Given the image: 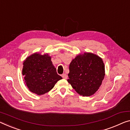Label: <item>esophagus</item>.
<instances>
[{"mask_svg":"<svg viewBox=\"0 0 130 130\" xmlns=\"http://www.w3.org/2000/svg\"><path fill=\"white\" fill-rule=\"evenodd\" d=\"M61 77H62L64 79L67 78V75L66 74H63L61 75Z\"/></svg>","mask_w":130,"mask_h":130,"instance_id":"1","label":"esophagus"}]
</instances>
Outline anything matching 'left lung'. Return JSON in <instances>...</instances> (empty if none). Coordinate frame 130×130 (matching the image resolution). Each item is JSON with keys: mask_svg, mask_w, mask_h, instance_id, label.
<instances>
[{"mask_svg": "<svg viewBox=\"0 0 130 130\" xmlns=\"http://www.w3.org/2000/svg\"><path fill=\"white\" fill-rule=\"evenodd\" d=\"M69 71L68 83L83 96L94 94L101 87L105 75L102 59L89 52L79 54L72 60Z\"/></svg>", "mask_w": 130, "mask_h": 130, "instance_id": "8db88e82", "label": "left lung"}]
</instances>
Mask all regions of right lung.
<instances>
[{
  "label": "right lung",
  "instance_id": "obj_1",
  "mask_svg": "<svg viewBox=\"0 0 130 130\" xmlns=\"http://www.w3.org/2000/svg\"><path fill=\"white\" fill-rule=\"evenodd\" d=\"M22 74L25 85L31 92L42 95L48 92L62 77L56 69L48 53H34L27 57L23 63Z\"/></svg>",
  "mask_w": 130,
  "mask_h": 130
}]
</instances>
